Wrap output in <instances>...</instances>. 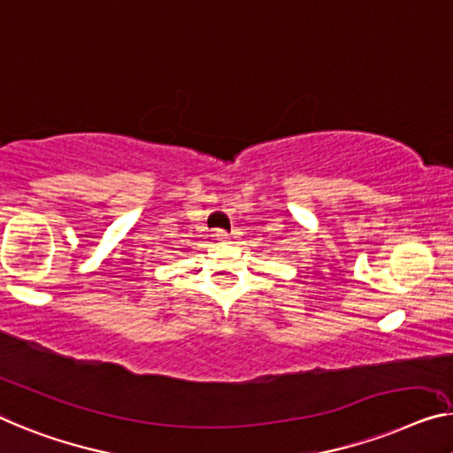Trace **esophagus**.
Returning <instances> with one entry per match:
<instances>
[{
	"label": "esophagus",
	"mask_w": 453,
	"mask_h": 453,
	"mask_svg": "<svg viewBox=\"0 0 453 453\" xmlns=\"http://www.w3.org/2000/svg\"><path fill=\"white\" fill-rule=\"evenodd\" d=\"M213 238H215V240H218V242H221V244H226V242L229 240V234L226 232V229H215Z\"/></svg>",
	"instance_id": "34e87169"
}]
</instances>
